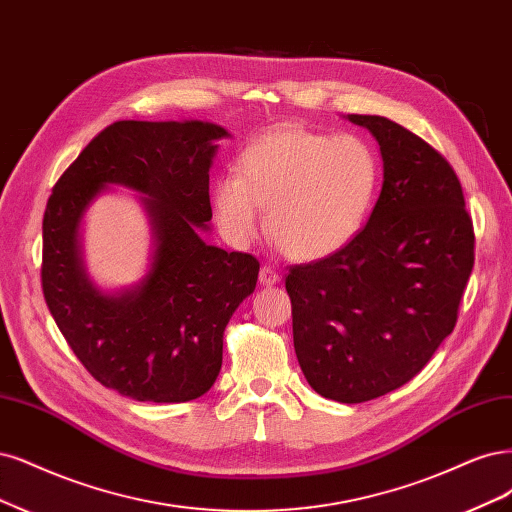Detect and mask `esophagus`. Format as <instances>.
I'll use <instances>...</instances> for the list:
<instances>
[{
	"mask_svg": "<svg viewBox=\"0 0 512 512\" xmlns=\"http://www.w3.org/2000/svg\"><path fill=\"white\" fill-rule=\"evenodd\" d=\"M258 281L262 286H275V284H279V273L271 267H262L258 273Z\"/></svg>",
	"mask_w": 512,
	"mask_h": 512,
	"instance_id": "esophagus-1",
	"label": "esophagus"
}]
</instances>
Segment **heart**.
Segmentation results:
<instances>
[{
  "mask_svg": "<svg viewBox=\"0 0 512 512\" xmlns=\"http://www.w3.org/2000/svg\"><path fill=\"white\" fill-rule=\"evenodd\" d=\"M379 158L364 137L277 129L237 158V175L214 186L218 222L235 245L264 231L294 260L341 252L364 228L375 205Z\"/></svg>",
  "mask_w": 512,
  "mask_h": 512,
  "instance_id": "1",
  "label": "heart"
}]
</instances>
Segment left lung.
Masks as SVG:
<instances>
[{
  "mask_svg": "<svg viewBox=\"0 0 512 512\" xmlns=\"http://www.w3.org/2000/svg\"><path fill=\"white\" fill-rule=\"evenodd\" d=\"M375 135L383 186L341 252L290 267L292 334L313 390L366 402L398 390L455 328L474 267V228L447 158L383 116H347Z\"/></svg>",
  "mask_w": 512,
  "mask_h": 512,
  "instance_id": "1",
  "label": "left lung"
}]
</instances>
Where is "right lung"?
<instances>
[{
	"label": "right lung",
	"instance_id": "right-lung-1",
	"mask_svg": "<svg viewBox=\"0 0 512 512\" xmlns=\"http://www.w3.org/2000/svg\"><path fill=\"white\" fill-rule=\"evenodd\" d=\"M226 129L201 120H118L52 188L42 222V290L76 358L101 385L139 402H186L214 385L224 328L260 264L207 245L209 167ZM108 183L142 191L155 235L147 277L118 295L87 279L77 228Z\"/></svg>",
	"mask_w": 512,
	"mask_h": 512
}]
</instances>
